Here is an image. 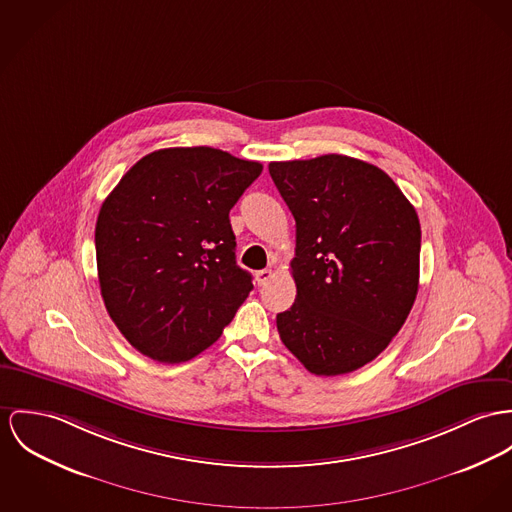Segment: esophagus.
Listing matches in <instances>:
<instances>
[{
	"instance_id": "1",
	"label": "esophagus",
	"mask_w": 512,
	"mask_h": 512,
	"mask_svg": "<svg viewBox=\"0 0 512 512\" xmlns=\"http://www.w3.org/2000/svg\"><path fill=\"white\" fill-rule=\"evenodd\" d=\"M273 276H275V273L271 269H263V271L255 273V280H257L259 286H265V284H269L273 280Z\"/></svg>"
}]
</instances>
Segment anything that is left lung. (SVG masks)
<instances>
[{"instance_id":"left-lung-1","label":"left lung","mask_w":512,"mask_h":512,"mask_svg":"<svg viewBox=\"0 0 512 512\" xmlns=\"http://www.w3.org/2000/svg\"><path fill=\"white\" fill-rule=\"evenodd\" d=\"M269 173L296 220V302L276 315L280 341L315 376L349 374L413 308L417 212L388 173L349 156L273 161Z\"/></svg>"}]
</instances>
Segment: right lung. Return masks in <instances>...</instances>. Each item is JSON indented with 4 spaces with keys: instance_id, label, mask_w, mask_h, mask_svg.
<instances>
[{
    "instance_id": "add662e5",
    "label": "right lung",
    "mask_w": 512,
    "mask_h": 512,
    "mask_svg": "<svg viewBox=\"0 0 512 512\" xmlns=\"http://www.w3.org/2000/svg\"><path fill=\"white\" fill-rule=\"evenodd\" d=\"M261 171L208 146L165 148L105 198L95 226L101 296L136 351L185 362L234 319L253 282L237 267L230 210Z\"/></svg>"
}]
</instances>
